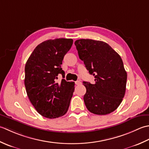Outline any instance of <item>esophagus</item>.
I'll return each instance as SVG.
<instances>
[{
	"instance_id": "1",
	"label": "esophagus",
	"mask_w": 149,
	"mask_h": 149,
	"mask_svg": "<svg viewBox=\"0 0 149 149\" xmlns=\"http://www.w3.org/2000/svg\"><path fill=\"white\" fill-rule=\"evenodd\" d=\"M76 84H77V86H78V85H80V84H81V81H80V80H77V81H76Z\"/></svg>"
}]
</instances>
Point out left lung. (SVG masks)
I'll return each instance as SVG.
<instances>
[{
	"mask_svg": "<svg viewBox=\"0 0 149 149\" xmlns=\"http://www.w3.org/2000/svg\"><path fill=\"white\" fill-rule=\"evenodd\" d=\"M74 44L80 59L95 78L94 84L83 82L86 88L84 100L87 109L98 115L112 113L120 105L125 93L127 74L122 59L104 42L80 39Z\"/></svg>",
	"mask_w": 149,
	"mask_h": 149,
	"instance_id": "8db88e82",
	"label": "left lung"
}]
</instances>
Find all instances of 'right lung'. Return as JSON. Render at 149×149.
<instances>
[{
    "mask_svg": "<svg viewBox=\"0 0 149 149\" xmlns=\"http://www.w3.org/2000/svg\"><path fill=\"white\" fill-rule=\"evenodd\" d=\"M73 40L56 38L42 42L35 47L25 65L26 93L38 113L47 118H56L68 111L74 89V82L62 79L57 83L58 75L65 72L61 65Z\"/></svg>",
    "mask_w": 149,
    "mask_h": 149,
    "instance_id": "add662e5",
    "label": "right lung"
}]
</instances>
